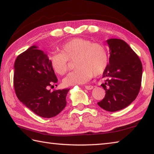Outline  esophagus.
I'll list each match as a JSON object with an SVG mask.
<instances>
[{
  "label": "esophagus",
  "mask_w": 154,
  "mask_h": 154,
  "mask_svg": "<svg viewBox=\"0 0 154 154\" xmlns=\"http://www.w3.org/2000/svg\"><path fill=\"white\" fill-rule=\"evenodd\" d=\"M85 88H86V89H87V90H91V89H93V86H91V85H86Z\"/></svg>",
  "instance_id": "esophagus-1"
}]
</instances>
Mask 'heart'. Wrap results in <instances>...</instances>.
<instances>
[{
  "label": "heart",
  "mask_w": 154,
  "mask_h": 154,
  "mask_svg": "<svg viewBox=\"0 0 154 154\" xmlns=\"http://www.w3.org/2000/svg\"><path fill=\"white\" fill-rule=\"evenodd\" d=\"M76 69L63 80L65 86L83 85L92 79L93 74L99 76L109 64V52L102 42L78 38L70 40L61 46V52L50 57L51 66L59 75H64L68 69L70 61H75Z\"/></svg>",
  "instance_id": "b5f03b06"
}]
</instances>
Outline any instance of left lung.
<instances>
[{
    "label": "left lung",
    "instance_id": "1",
    "mask_svg": "<svg viewBox=\"0 0 154 154\" xmlns=\"http://www.w3.org/2000/svg\"><path fill=\"white\" fill-rule=\"evenodd\" d=\"M107 42L109 47V64L101 85L106 95L97 104L106 111L116 112L137 98L141 86L143 66L138 55L124 40L111 38Z\"/></svg>",
    "mask_w": 154,
    "mask_h": 154
}]
</instances>
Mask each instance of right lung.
Instances as JSON below:
<instances>
[{
	"label": "right lung",
	"instance_id": "add662e5",
	"mask_svg": "<svg viewBox=\"0 0 154 154\" xmlns=\"http://www.w3.org/2000/svg\"><path fill=\"white\" fill-rule=\"evenodd\" d=\"M14 68L16 95L27 107L47 118L55 116L64 109L69 88L48 89L57 82V79L47 54L32 46L17 56Z\"/></svg>",
	"mask_w": 154,
	"mask_h": 154
}]
</instances>
